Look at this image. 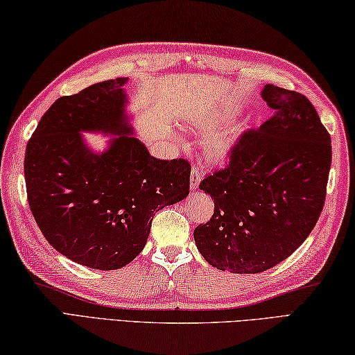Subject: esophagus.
<instances>
[{
    "label": "esophagus",
    "instance_id": "esophagus-1",
    "mask_svg": "<svg viewBox=\"0 0 355 355\" xmlns=\"http://www.w3.org/2000/svg\"><path fill=\"white\" fill-rule=\"evenodd\" d=\"M200 182H201L200 169H198L197 164H193L192 169H191V191H197Z\"/></svg>",
    "mask_w": 355,
    "mask_h": 355
}]
</instances>
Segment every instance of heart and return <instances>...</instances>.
I'll return each mask as SVG.
<instances>
[{
	"label": "heart",
	"mask_w": 355,
	"mask_h": 355,
	"mask_svg": "<svg viewBox=\"0 0 355 355\" xmlns=\"http://www.w3.org/2000/svg\"><path fill=\"white\" fill-rule=\"evenodd\" d=\"M233 114V110L223 108L206 112H197L186 120L192 130L201 134H210L205 140V160L212 166L227 163L241 139L239 128H224Z\"/></svg>",
	"instance_id": "obj_1"
}]
</instances>
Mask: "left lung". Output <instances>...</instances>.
I'll use <instances>...</instances> for the list:
<instances>
[{
  "mask_svg": "<svg viewBox=\"0 0 355 355\" xmlns=\"http://www.w3.org/2000/svg\"><path fill=\"white\" fill-rule=\"evenodd\" d=\"M276 114L243 134L229 166L202 180L215 202L210 221L193 230L210 266L261 273L286 259L318 223L327 195L331 137L304 94L266 85Z\"/></svg>",
  "mask_w": 355,
  "mask_h": 355,
  "instance_id": "left-lung-1",
  "label": "left lung"
}]
</instances>
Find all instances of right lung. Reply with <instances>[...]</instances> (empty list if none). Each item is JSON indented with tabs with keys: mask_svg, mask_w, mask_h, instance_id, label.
<instances>
[{
	"mask_svg": "<svg viewBox=\"0 0 355 355\" xmlns=\"http://www.w3.org/2000/svg\"><path fill=\"white\" fill-rule=\"evenodd\" d=\"M117 78L58 99L27 143L30 210L50 245L96 270L128 266L145 247L155 212L189 195L191 164L158 160L135 137ZM84 132L110 137L94 151Z\"/></svg>",
	"mask_w": 355,
	"mask_h": 355,
	"instance_id": "add662e5",
	"label": "right lung"
}]
</instances>
